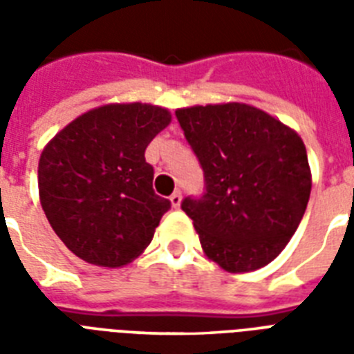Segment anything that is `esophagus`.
<instances>
[{
    "instance_id": "obj_1",
    "label": "esophagus",
    "mask_w": 354,
    "mask_h": 354,
    "mask_svg": "<svg viewBox=\"0 0 354 354\" xmlns=\"http://www.w3.org/2000/svg\"><path fill=\"white\" fill-rule=\"evenodd\" d=\"M171 204L174 209H178V207L182 205V193H180V191H174V193L171 194Z\"/></svg>"
}]
</instances>
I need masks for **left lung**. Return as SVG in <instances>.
I'll return each mask as SVG.
<instances>
[{"label":"left lung","instance_id":"8db88e82","mask_svg":"<svg viewBox=\"0 0 354 354\" xmlns=\"http://www.w3.org/2000/svg\"><path fill=\"white\" fill-rule=\"evenodd\" d=\"M204 169L202 198H185L202 250L232 274L272 263L307 209L313 174L296 130L244 102L178 108Z\"/></svg>","mask_w":354,"mask_h":354}]
</instances>
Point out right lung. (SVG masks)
Here are the masks:
<instances>
[{
  "label": "right lung",
  "instance_id": "right-lung-1",
  "mask_svg": "<svg viewBox=\"0 0 354 354\" xmlns=\"http://www.w3.org/2000/svg\"><path fill=\"white\" fill-rule=\"evenodd\" d=\"M171 121L167 108L112 102L73 119L44 147L40 204L69 252L106 268L145 252L171 207L152 189L145 149Z\"/></svg>",
  "mask_w": 354,
  "mask_h": 354
}]
</instances>
